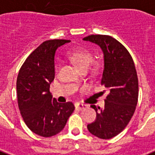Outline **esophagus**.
Returning <instances> with one entry per match:
<instances>
[{
	"label": "esophagus",
	"instance_id": "obj_1",
	"mask_svg": "<svg viewBox=\"0 0 155 155\" xmlns=\"http://www.w3.org/2000/svg\"><path fill=\"white\" fill-rule=\"evenodd\" d=\"M75 107H76L77 109H79V110H83V109H85L86 107V105L82 104H77L76 105H75Z\"/></svg>",
	"mask_w": 155,
	"mask_h": 155
}]
</instances>
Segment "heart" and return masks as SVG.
Returning <instances> with one entry per match:
<instances>
[{
    "label": "heart",
    "mask_w": 155,
    "mask_h": 155,
    "mask_svg": "<svg viewBox=\"0 0 155 155\" xmlns=\"http://www.w3.org/2000/svg\"><path fill=\"white\" fill-rule=\"evenodd\" d=\"M68 58L76 64V66L81 71H86L89 68L90 74L92 76H99L103 70V64L99 61H94V56L91 51L84 48L74 49L68 54ZM90 67H89L88 66ZM60 64L56 61L55 63V71L56 73L59 71Z\"/></svg>",
    "instance_id": "heart-1"
}]
</instances>
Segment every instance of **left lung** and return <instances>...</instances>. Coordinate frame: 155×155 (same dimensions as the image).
<instances>
[{
    "mask_svg": "<svg viewBox=\"0 0 155 155\" xmlns=\"http://www.w3.org/2000/svg\"><path fill=\"white\" fill-rule=\"evenodd\" d=\"M83 39L98 44L104 51L101 85L107 92L104 107L91 106L96 111V120L87 129L99 138H112L128 125L136 109L138 78L135 64L126 48L111 36L91 35Z\"/></svg>",
    "mask_w": 155,
    "mask_h": 155,
    "instance_id": "8db88e82",
    "label": "left lung"
}]
</instances>
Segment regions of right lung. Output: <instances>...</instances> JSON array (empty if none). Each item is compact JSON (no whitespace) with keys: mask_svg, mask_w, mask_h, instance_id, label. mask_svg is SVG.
Segmentation results:
<instances>
[{"mask_svg":"<svg viewBox=\"0 0 155 155\" xmlns=\"http://www.w3.org/2000/svg\"><path fill=\"white\" fill-rule=\"evenodd\" d=\"M69 42H44L24 61L17 78L18 104L24 122L33 133L44 137L59 134L75 108L72 102L58 103L50 92V84L55 77L56 50Z\"/></svg>","mask_w":155,"mask_h":155,"instance_id":"obj_1","label":"right lung"}]
</instances>
